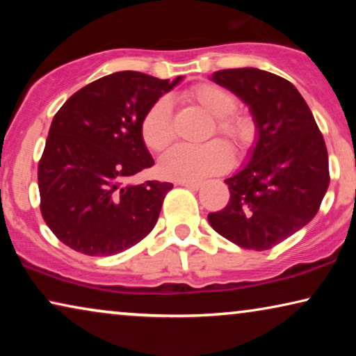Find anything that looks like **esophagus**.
<instances>
[{
	"instance_id": "obj_1",
	"label": "esophagus",
	"mask_w": 356,
	"mask_h": 356,
	"mask_svg": "<svg viewBox=\"0 0 356 356\" xmlns=\"http://www.w3.org/2000/svg\"><path fill=\"white\" fill-rule=\"evenodd\" d=\"M179 186H184V188H189V189H194V191H197L199 188L202 186L201 181H178Z\"/></svg>"
}]
</instances>
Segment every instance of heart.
<instances>
[{
  "label": "heart",
  "mask_w": 356,
  "mask_h": 356,
  "mask_svg": "<svg viewBox=\"0 0 356 356\" xmlns=\"http://www.w3.org/2000/svg\"><path fill=\"white\" fill-rule=\"evenodd\" d=\"M186 97L216 116L212 133L223 136L235 149L246 150L254 144V121L248 115L235 111L238 100L233 92L216 84H197L186 92ZM140 136L144 144L154 152H160L172 144L175 139L172 102L162 97L149 106L140 121ZM232 163V149L223 140L216 139L202 145H175L160 159L159 170L165 178L175 181H197L227 172Z\"/></svg>",
  "instance_id": "obj_1"
}]
</instances>
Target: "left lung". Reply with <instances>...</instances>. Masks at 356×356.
Returning <instances> with one entry per match:
<instances>
[{
  "label": "left lung",
  "instance_id": "1",
  "mask_svg": "<svg viewBox=\"0 0 356 356\" xmlns=\"http://www.w3.org/2000/svg\"><path fill=\"white\" fill-rule=\"evenodd\" d=\"M212 81L250 105L257 143L250 163L225 179L230 201L207 220L238 246L270 250L319 211L330 181L324 138L305 99L284 77L238 67L216 71Z\"/></svg>",
  "mask_w": 356,
  "mask_h": 356
}]
</instances>
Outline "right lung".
<instances>
[{"label": "right lung", "instance_id": "add662e5", "mask_svg": "<svg viewBox=\"0 0 356 356\" xmlns=\"http://www.w3.org/2000/svg\"><path fill=\"white\" fill-rule=\"evenodd\" d=\"M179 81L113 72L56 111L38 162L40 212L71 250L118 254L152 232L173 184L128 179L154 165L140 136L145 111Z\"/></svg>", "mask_w": 356, "mask_h": 356}]
</instances>
